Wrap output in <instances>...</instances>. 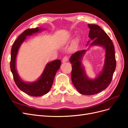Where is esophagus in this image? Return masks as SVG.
Instances as JSON below:
<instances>
[{"mask_svg": "<svg viewBox=\"0 0 128 128\" xmlns=\"http://www.w3.org/2000/svg\"><path fill=\"white\" fill-rule=\"evenodd\" d=\"M68 61V56H64L62 59V62H65Z\"/></svg>", "mask_w": 128, "mask_h": 128, "instance_id": "obj_1", "label": "esophagus"}]
</instances>
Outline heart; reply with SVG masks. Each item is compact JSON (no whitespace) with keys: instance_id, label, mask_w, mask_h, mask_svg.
<instances>
[{"instance_id":"1","label":"heart","mask_w":128,"mask_h":128,"mask_svg":"<svg viewBox=\"0 0 128 128\" xmlns=\"http://www.w3.org/2000/svg\"><path fill=\"white\" fill-rule=\"evenodd\" d=\"M76 44H77V42H75V45H76Z\"/></svg>"}]
</instances>
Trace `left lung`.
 <instances>
[{
	"instance_id": "left-lung-1",
	"label": "left lung",
	"mask_w": 128,
	"mask_h": 128,
	"mask_svg": "<svg viewBox=\"0 0 128 128\" xmlns=\"http://www.w3.org/2000/svg\"><path fill=\"white\" fill-rule=\"evenodd\" d=\"M88 26L90 28L88 37L93 40L90 46L99 45L105 49L102 72L94 80L87 76L82 64L86 50L74 53L69 60L72 64L71 78L74 86L80 94L92 95L104 90L110 84L116 68V59L114 45L107 34L98 25L88 24Z\"/></svg>"
}]
</instances>
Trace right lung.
<instances>
[{
    "label": "right lung",
    "instance_id": "add662e5",
    "mask_svg": "<svg viewBox=\"0 0 128 128\" xmlns=\"http://www.w3.org/2000/svg\"><path fill=\"white\" fill-rule=\"evenodd\" d=\"M42 30L44 29L41 28H36L28 29L24 31L14 42L11 50L10 67L14 82L22 91L33 96H41L49 92L52 87L56 72L59 69L61 64L60 60H56L48 63L39 79L32 83L24 82L18 75L16 69V58L19 48L26 39V36L32 35V34L40 32Z\"/></svg>",
    "mask_w": 128,
    "mask_h": 128
}]
</instances>
